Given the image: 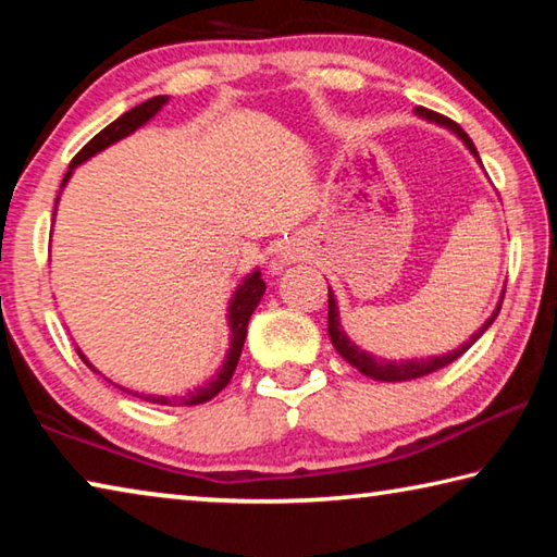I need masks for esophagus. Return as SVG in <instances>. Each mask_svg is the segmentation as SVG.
<instances>
[{
    "instance_id": "34e87169",
    "label": "esophagus",
    "mask_w": 557,
    "mask_h": 557,
    "mask_svg": "<svg viewBox=\"0 0 557 557\" xmlns=\"http://www.w3.org/2000/svg\"><path fill=\"white\" fill-rule=\"evenodd\" d=\"M301 258H305V250H301L297 243L282 245L280 252H277V258L272 260V272H280L285 265H292V262H297Z\"/></svg>"
}]
</instances>
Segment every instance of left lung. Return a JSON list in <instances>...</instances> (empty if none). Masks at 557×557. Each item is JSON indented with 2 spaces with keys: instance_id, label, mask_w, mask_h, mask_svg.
Instances as JSON below:
<instances>
[{
  "instance_id": "8db88e82",
  "label": "left lung",
  "mask_w": 557,
  "mask_h": 557,
  "mask_svg": "<svg viewBox=\"0 0 557 557\" xmlns=\"http://www.w3.org/2000/svg\"><path fill=\"white\" fill-rule=\"evenodd\" d=\"M414 115H418L420 120H425V122H432V125L449 129L451 135H455L459 143L469 149V154L476 159V164L482 166V159H479V152H476L474 143H471V139L467 137V132L461 129L457 122H451L445 115H437V112L425 110V108H414ZM502 301H504V292H502V297H498V301H496V309L492 312V317H488L486 322L479 326L476 332L471 334L465 344L457 346L455 351H447V354H442V356H428V358H400V361H393V358H381V356L375 358L371 351H366V348L354 344L351 338H348V334L344 332V326H342V317H338V305H336V295L332 292V287H329V324L326 326H329V338H332L334 348H336L338 354H342V358H346V361L354 366V369H358L363 375H369V379H373V381L398 383V381L422 379V375L435 373L440 369H445V366H449L451 361H457V358L465 354L467 348L474 344L476 338L482 336L488 326L494 324V319L498 317V312H502Z\"/></svg>"
}]
</instances>
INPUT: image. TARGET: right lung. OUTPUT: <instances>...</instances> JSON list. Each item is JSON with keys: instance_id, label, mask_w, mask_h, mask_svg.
Returning a JSON list of instances; mask_svg holds the SVG:
<instances>
[{"instance_id": "obj_1", "label": "right lung", "mask_w": 557, "mask_h": 557, "mask_svg": "<svg viewBox=\"0 0 557 557\" xmlns=\"http://www.w3.org/2000/svg\"><path fill=\"white\" fill-rule=\"evenodd\" d=\"M169 102V96H154V98H149L147 102H143V106H137V108H132V110H127L125 115H120L115 122H110V125L106 127V129H100L96 137L90 139V143L81 149L78 154H75V159L71 162V166H69V174L63 176V184H61V191L65 188V184H69V178L73 176V172L75 169H78L81 164H86L88 159H92L96 154H100L102 149H108V147H112V145H117L120 139H125V137H129V135H135V132L139 129V127H145L149 120H154L157 115H159V110H162L164 106ZM59 201H61V194H59V199H55V206H59ZM53 221H55V209H53ZM265 280H262V275H260V268H252L248 275H245L240 282H238V287L233 289V295H231V299H228V309H225V319H228V329H231V334H228V351H225V358L221 361V366L219 369L213 371V375L206 383H201V385H196L194 391H186L184 395H157V393H139V391H132V388H125V385H120V383H112L110 379H106V375H102L96 366H92L90 361H88V356L81 351L78 346V356L83 358V363L88 366V369L92 371V373H98V375H102V379H106L108 383H112L115 385V388H120V391H125V393H129V395H135V398H139V400H145V403H157V405H201V403H206V400H211L213 395H219L225 385L231 383V379H233V371H235V366H238V358H240V351H243V344H245V334H248V322H250V317H252V312H256V307L260 305V299H262V295H265Z\"/></svg>"}]
</instances>
